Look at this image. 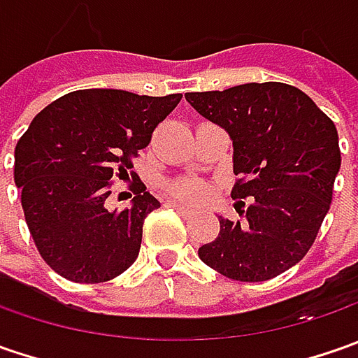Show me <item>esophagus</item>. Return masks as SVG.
I'll return each mask as SVG.
<instances>
[{
	"label": "esophagus",
	"instance_id": "1",
	"mask_svg": "<svg viewBox=\"0 0 358 358\" xmlns=\"http://www.w3.org/2000/svg\"><path fill=\"white\" fill-rule=\"evenodd\" d=\"M167 207H173V209H177L179 213H183V215H189L191 211H193L189 205H185V203H181V201H175V199L167 201Z\"/></svg>",
	"mask_w": 358,
	"mask_h": 358
}]
</instances>
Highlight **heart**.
<instances>
[{
  "mask_svg": "<svg viewBox=\"0 0 358 358\" xmlns=\"http://www.w3.org/2000/svg\"><path fill=\"white\" fill-rule=\"evenodd\" d=\"M171 195L173 197H181V199L197 201L205 195V187L201 185V183H197V181L183 179V181H175V183H173Z\"/></svg>",
  "mask_w": 358,
  "mask_h": 358,
  "instance_id": "b5f03b06",
  "label": "heart"
}]
</instances>
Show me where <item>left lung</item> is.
Segmentation results:
<instances>
[{"mask_svg":"<svg viewBox=\"0 0 358 358\" xmlns=\"http://www.w3.org/2000/svg\"><path fill=\"white\" fill-rule=\"evenodd\" d=\"M233 141V199H251L245 219L219 215L217 239L199 247L205 265L257 282L296 265L317 237L341 169L337 127L307 93L287 83H245L185 93Z\"/></svg>","mask_w":358,"mask_h":358,"instance_id":"1","label":"left lung"}]
</instances>
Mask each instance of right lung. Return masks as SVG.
<instances>
[{
    "label": "right lung",
    "instance_id": "add662e5",
    "mask_svg": "<svg viewBox=\"0 0 358 358\" xmlns=\"http://www.w3.org/2000/svg\"><path fill=\"white\" fill-rule=\"evenodd\" d=\"M181 101L123 90L71 91L31 121L15 147V185L35 247L55 273L76 282H103L135 263L143 221L159 203L137 181L131 207L107 209L113 175Z\"/></svg>",
    "mask_w": 358,
    "mask_h": 358
}]
</instances>
